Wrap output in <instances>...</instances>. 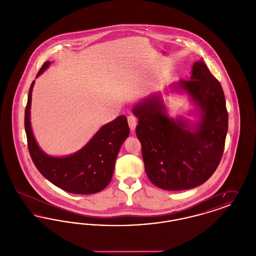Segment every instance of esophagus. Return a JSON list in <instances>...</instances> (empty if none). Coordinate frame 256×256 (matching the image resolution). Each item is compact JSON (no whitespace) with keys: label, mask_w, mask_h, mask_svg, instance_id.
<instances>
[{"label":"esophagus","mask_w":256,"mask_h":256,"mask_svg":"<svg viewBox=\"0 0 256 256\" xmlns=\"http://www.w3.org/2000/svg\"><path fill=\"white\" fill-rule=\"evenodd\" d=\"M128 126H130V130L134 132V130H135V128H136V124H137V119H136V117L132 116V115L128 116Z\"/></svg>","instance_id":"1"}]
</instances>
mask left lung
<instances>
[{
	"label": "left lung",
	"mask_w": 256,
	"mask_h": 256,
	"mask_svg": "<svg viewBox=\"0 0 256 256\" xmlns=\"http://www.w3.org/2000/svg\"><path fill=\"white\" fill-rule=\"evenodd\" d=\"M178 86L200 112L194 130L182 118H170L159 95L144 98L132 110L139 119L136 135L146 176L156 186L169 191L194 188L214 174L228 128L222 88L204 61L195 62L190 80H180Z\"/></svg>",
	"instance_id": "left-lung-1"
}]
</instances>
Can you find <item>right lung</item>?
Wrapping results in <instances>:
<instances>
[{
    "label": "right lung",
    "mask_w": 256,
    "mask_h": 256,
    "mask_svg": "<svg viewBox=\"0 0 256 256\" xmlns=\"http://www.w3.org/2000/svg\"><path fill=\"white\" fill-rule=\"evenodd\" d=\"M50 64H43L36 76ZM34 80L30 87L24 110V130L28 148L37 170L50 182L62 190L80 195L95 194L104 190L112 178L115 160L124 141L130 135L124 115L102 126L86 146L71 156H50L37 145L30 124L32 93Z\"/></svg>",
    "instance_id": "add662e5"
}]
</instances>
